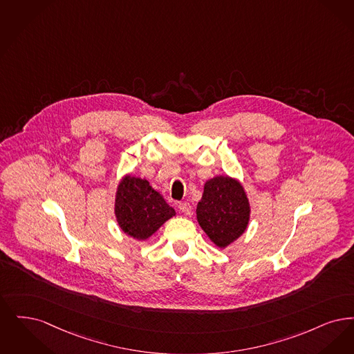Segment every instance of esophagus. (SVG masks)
Masks as SVG:
<instances>
[{"label":"esophagus","instance_id":"34e87169","mask_svg":"<svg viewBox=\"0 0 354 354\" xmlns=\"http://www.w3.org/2000/svg\"><path fill=\"white\" fill-rule=\"evenodd\" d=\"M178 209H180V212L184 213L185 216H190V214H192V206H190L189 202L180 203V205H178Z\"/></svg>","mask_w":354,"mask_h":354}]
</instances>
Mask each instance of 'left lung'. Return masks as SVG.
<instances>
[{"label": "left lung", "instance_id": "left-lung-1", "mask_svg": "<svg viewBox=\"0 0 354 354\" xmlns=\"http://www.w3.org/2000/svg\"><path fill=\"white\" fill-rule=\"evenodd\" d=\"M197 219L202 230L219 248L236 241L250 221V202L242 184L229 176H216L206 181L197 205Z\"/></svg>", "mask_w": 354, "mask_h": 354}]
</instances>
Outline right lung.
<instances>
[{"instance_id":"add662e5","label":"right lung","mask_w":354,"mask_h":354,"mask_svg":"<svg viewBox=\"0 0 354 354\" xmlns=\"http://www.w3.org/2000/svg\"><path fill=\"white\" fill-rule=\"evenodd\" d=\"M115 216L127 235L145 241L176 212L147 180L125 176L116 190Z\"/></svg>"}]
</instances>
